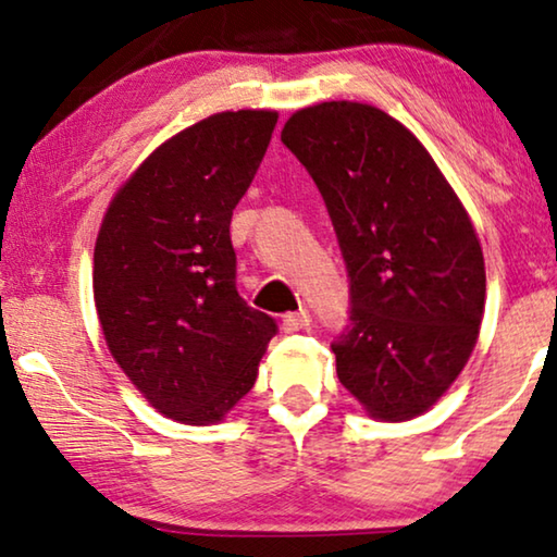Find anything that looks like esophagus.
Returning a JSON list of instances; mask_svg holds the SVG:
<instances>
[{"mask_svg": "<svg viewBox=\"0 0 557 557\" xmlns=\"http://www.w3.org/2000/svg\"><path fill=\"white\" fill-rule=\"evenodd\" d=\"M310 325V312L308 310H297V312H287L282 318V331L285 333H300Z\"/></svg>", "mask_w": 557, "mask_h": 557, "instance_id": "1", "label": "esophagus"}]
</instances>
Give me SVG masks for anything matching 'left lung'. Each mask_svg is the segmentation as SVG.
Instances as JSON below:
<instances>
[{"mask_svg": "<svg viewBox=\"0 0 557 557\" xmlns=\"http://www.w3.org/2000/svg\"><path fill=\"white\" fill-rule=\"evenodd\" d=\"M282 144L323 194L348 264L338 379L371 419H417L480 338L487 277L472 219L424 144L375 106L300 108Z\"/></svg>", "mask_w": 557, "mask_h": 557, "instance_id": "8db88e82", "label": "left lung"}]
</instances>
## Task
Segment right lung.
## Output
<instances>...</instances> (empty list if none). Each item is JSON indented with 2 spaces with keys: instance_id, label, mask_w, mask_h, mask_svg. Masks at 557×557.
<instances>
[{
  "instance_id": "right-lung-1",
  "label": "right lung",
  "mask_w": 557,
  "mask_h": 557,
  "mask_svg": "<svg viewBox=\"0 0 557 557\" xmlns=\"http://www.w3.org/2000/svg\"><path fill=\"white\" fill-rule=\"evenodd\" d=\"M277 119L224 111L178 131L125 178L100 222L92 297L106 346L178 424H219L255 386L277 333L239 297L230 239Z\"/></svg>"
}]
</instances>
